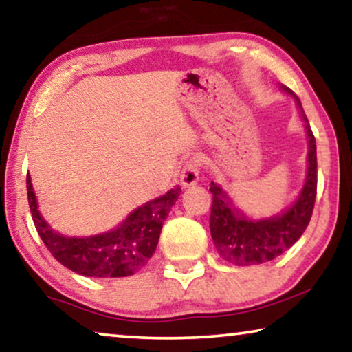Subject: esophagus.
Masks as SVG:
<instances>
[{"label":"esophagus","mask_w":352,"mask_h":352,"mask_svg":"<svg viewBox=\"0 0 352 352\" xmlns=\"http://www.w3.org/2000/svg\"><path fill=\"white\" fill-rule=\"evenodd\" d=\"M200 166H201V163H200L199 157H194V158H190V160H187L181 171V184L186 187L197 184V182H199V176H200Z\"/></svg>","instance_id":"obj_1"}]
</instances>
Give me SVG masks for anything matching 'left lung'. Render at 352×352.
Listing matches in <instances>:
<instances>
[{"instance_id":"8db88e82","label":"left lung","mask_w":352,"mask_h":352,"mask_svg":"<svg viewBox=\"0 0 352 352\" xmlns=\"http://www.w3.org/2000/svg\"><path fill=\"white\" fill-rule=\"evenodd\" d=\"M296 99L306 122L309 152H307V177L300 197L290 210L269 219H250L235 208L230 197L211 181L210 192L213 195L210 213V230L214 247L226 261L235 266H252L272 261L292 248L309 224L317 194V153L316 138L307 123L300 99L288 88H283Z\"/></svg>"}]
</instances>
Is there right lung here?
Instances as JSON below:
<instances>
[{
	"mask_svg": "<svg viewBox=\"0 0 352 352\" xmlns=\"http://www.w3.org/2000/svg\"><path fill=\"white\" fill-rule=\"evenodd\" d=\"M179 194V187H175L165 195L139 206L117 229L107 234L86 239L64 237L41 218L27 173L28 205L43 243L62 266L86 277H126L146 266L157 248L163 221Z\"/></svg>",
	"mask_w": 352,
	"mask_h": 352,
	"instance_id": "1",
	"label": "right lung"
}]
</instances>
